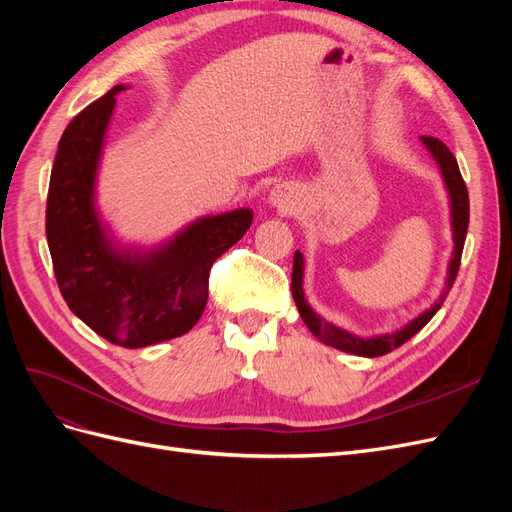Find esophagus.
I'll use <instances>...</instances> for the list:
<instances>
[{"instance_id":"obj_1","label":"esophagus","mask_w":512,"mask_h":512,"mask_svg":"<svg viewBox=\"0 0 512 512\" xmlns=\"http://www.w3.org/2000/svg\"><path fill=\"white\" fill-rule=\"evenodd\" d=\"M271 203L275 207H280L282 211H288L290 209V194L284 188H275L271 192Z\"/></svg>"}]
</instances>
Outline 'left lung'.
Here are the masks:
<instances>
[{"label":"left lung","mask_w":512,"mask_h":512,"mask_svg":"<svg viewBox=\"0 0 512 512\" xmlns=\"http://www.w3.org/2000/svg\"><path fill=\"white\" fill-rule=\"evenodd\" d=\"M421 141L425 143V147L431 151V156L436 158V162L440 164L444 183L448 188V194H451V215H453V239H455V250H453V258H451V267H448V277H446V288L442 292V297L431 305V309L423 312L418 318H414L410 324H406L404 329H399L395 333H386V335H378V337H356L344 329L335 327V324L322 320L312 307L307 305L305 294H303V254L294 252V260H292V297L294 303L299 307V314L303 318V322L307 324V329L312 331L322 344L333 346L342 352H350V354H359V356H382L386 352H391L399 346H404L410 337H414L418 331H421L425 324L436 316L438 309L442 307L446 294L451 292L455 277L459 273V265H461V252H463V243H466V235H468V224H470V198H468V188L466 181H463L457 160L442 141L433 136H421Z\"/></svg>","instance_id":"8db88e82"}]
</instances>
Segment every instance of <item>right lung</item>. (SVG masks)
I'll list each match as a JSON object with an SVG mask.
<instances>
[{
    "label": "right lung",
    "mask_w": 512,
    "mask_h": 512,
    "mask_svg": "<svg viewBox=\"0 0 512 512\" xmlns=\"http://www.w3.org/2000/svg\"><path fill=\"white\" fill-rule=\"evenodd\" d=\"M117 85L61 134L46 198V241L61 297L89 329L123 348L188 333L205 312L213 262L252 226V211L203 218L151 254L117 252L94 209V181Z\"/></svg>",
    "instance_id": "right-lung-1"
}]
</instances>
